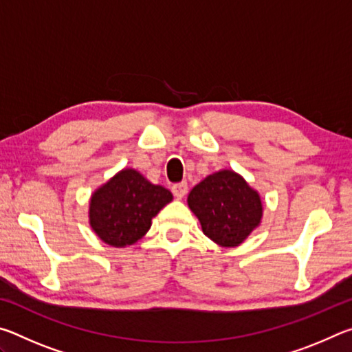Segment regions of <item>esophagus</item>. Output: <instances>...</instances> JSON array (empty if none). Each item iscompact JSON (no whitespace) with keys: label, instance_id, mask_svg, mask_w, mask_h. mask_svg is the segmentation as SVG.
<instances>
[{"label":"esophagus","instance_id":"1","mask_svg":"<svg viewBox=\"0 0 352 352\" xmlns=\"http://www.w3.org/2000/svg\"><path fill=\"white\" fill-rule=\"evenodd\" d=\"M172 192H174V195L177 199H183L184 195H186L188 192V183L186 182H182V183H177L172 186Z\"/></svg>","mask_w":352,"mask_h":352}]
</instances>
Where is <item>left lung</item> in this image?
I'll list each match as a JSON object with an SVG mask.
<instances>
[{"instance_id":"obj_1","label":"left lung","mask_w":352,"mask_h":352,"mask_svg":"<svg viewBox=\"0 0 352 352\" xmlns=\"http://www.w3.org/2000/svg\"><path fill=\"white\" fill-rule=\"evenodd\" d=\"M204 234L225 248L241 245L258 228L264 214L261 195L245 178L222 169L195 184L188 195Z\"/></svg>"}]
</instances>
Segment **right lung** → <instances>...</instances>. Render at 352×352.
<instances>
[{
	"label": "right lung",
	"instance_id": "1",
	"mask_svg": "<svg viewBox=\"0 0 352 352\" xmlns=\"http://www.w3.org/2000/svg\"><path fill=\"white\" fill-rule=\"evenodd\" d=\"M172 199L169 189L151 183L136 169L126 168L91 194L88 220L100 241L124 248L147 233L152 219Z\"/></svg>",
	"mask_w": 352,
	"mask_h": 352
}]
</instances>
